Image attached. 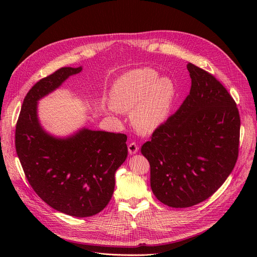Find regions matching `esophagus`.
<instances>
[{
  "label": "esophagus",
  "mask_w": 257,
  "mask_h": 257,
  "mask_svg": "<svg viewBox=\"0 0 257 257\" xmlns=\"http://www.w3.org/2000/svg\"><path fill=\"white\" fill-rule=\"evenodd\" d=\"M128 151H129V154H131V155L136 154L139 151V145L136 142H131L128 145Z\"/></svg>",
  "instance_id": "esophagus-1"
}]
</instances>
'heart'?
I'll return each mask as SVG.
<instances>
[{"mask_svg":"<svg viewBox=\"0 0 257 257\" xmlns=\"http://www.w3.org/2000/svg\"><path fill=\"white\" fill-rule=\"evenodd\" d=\"M175 99V86L168 77L157 79L151 69L121 76L110 92V105L119 111H133L132 119L143 132H152L169 116Z\"/></svg>","mask_w":257,"mask_h":257,"instance_id":"obj_1","label":"heart"}]
</instances>
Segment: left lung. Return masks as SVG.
Listing matches in <instances>:
<instances>
[{"instance_id": "obj_1", "label": "left lung", "mask_w": 257, "mask_h": 257, "mask_svg": "<svg viewBox=\"0 0 257 257\" xmlns=\"http://www.w3.org/2000/svg\"><path fill=\"white\" fill-rule=\"evenodd\" d=\"M187 70L190 93L141 149L150 164L153 194L175 208L212 196L238 157L240 118L235 101L212 74L191 62Z\"/></svg>"}]
</instances>
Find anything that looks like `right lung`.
<instances>
[{
  "label": "right lung",
  "instance_id": "1",
  "mask_svg": "<svg viewBox=\"0 0 257 257\" xmlns=\"http://www.w3.org/2000/svg\"><path fill=\"white\" fill-rule=\"evenodd\" d=\"M82 67H61L27 93L16 127V149L25 176L52 208L72 217L99 213L109 203L114 173L128 155L124 133L83 129L59 140L40 127L36 104Z\"/></svg>",
  "mask_w": 257,
  "mask_h": 257
}]
</instances>
